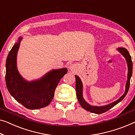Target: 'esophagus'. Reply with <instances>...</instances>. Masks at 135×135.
Returning <instances> with one entry per match:
<instances>
[{"instance_id": "34e87169", "label": "esophagus", "mask_w": 135, "mask_h": 135, "mask_svg": "<svg viewBox=\"0 0 135 135\" xmlns=\"http://www.w3.org/2000/svg\"><path fill=\"white\" fill-rule=\"evenodd\" d=\"M69 68L71 71H74L76 70V66L74 64H71V65H70V66H69Z\"/></svg>"}]
</instances>
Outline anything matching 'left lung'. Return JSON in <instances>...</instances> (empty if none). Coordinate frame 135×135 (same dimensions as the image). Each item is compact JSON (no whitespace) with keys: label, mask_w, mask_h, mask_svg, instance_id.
<instances>
[{"label":"left lung","mask_w":135,"mask_h":135,"mask_svg":"<svg viewBox=\"0 0 135 135\" xmlns=\"http://www.w3.org/2000/svg\"><path fill=\"white\" fill-rule=\"evenodd\" d=\"M117 50L121 55L126 58L127 61V64L128 67V74H127V80L126 85V90L123 95L115 101L112 102L107 105L104 106H93L90 105L85 101L83 98V85H82V82L79 78V76L75 75L76 78V96H77L78 100L79 101L80 105L82 107L88 112H90L96 114H101L104 112H106L110 110V108L113 107L114 105L118 104L119 102L125 98L126 94H127L130 87V81L132 75V70H133V64L132 61L131 56L130 55L128 50L125 48H118Z\"/></svg>","instance_id":"left-lung-1"}]
</instances>
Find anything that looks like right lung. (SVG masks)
Masks as SVG:
<instances>
[{
    "instance_id": "obj_1",
    "label": "right lung",
    "mask_w": 135,
    "mask_h": 135,
    "mask_svg": "<svg viewBox=\"0 0 135 135\" xmlns=\"http://www.w3.org/2000/svg\"><path fill=\"white\" fill-rule=\"evenodd\" d=\"M22 37L12 47L6 61L5 80L11 96L25 107L39 109L48 105L53 99L55 91L67 68L52 70L39 79L28 81L20 74L17 67V55Z\"/></svg>"
}]
</instances>
